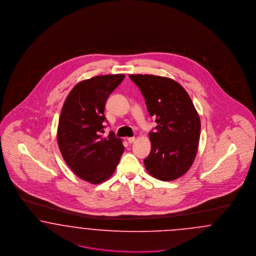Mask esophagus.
Wrapping results in <instances>:
<instances>
[{"mask_svg":"<svg viewBox=\"0 0 256 256\" xmlns=\"http://www.w3.org/2000/svg\"><path fill=\"white\" fill-rule=\"evenodd\" d=\"M127 140H128V142H129V144H133V142H136V138H134V136H131V138H127Z\"/></svg>","mask_w":256,"mask_h":256,"instance_id":"34e87169","label":"esophagus"}]
</instances>
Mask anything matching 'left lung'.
I'll return each mask as SVG.
<instances>
[{
    "label": "left lung",
    "mask_w": 256,
    "mask_h": 256,
    "mask_svg": "<svg viewBox=\"0 0 256 256\" xmlns=\"http://www.w3.org/2000/svg\"><path fill=\"white\" fill-rule=\"evenodd\" d=\"M144 96L148 112L156 116V131L150 132L151 151L144 160L147 172L169 182L182 177L196 158L200 140L198 112L186 90L171 78L130 74Z\"/></svg>",
    "instance_id": "left-lung-1"
}]
</instances>
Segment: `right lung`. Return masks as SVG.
Here are the masks:
<instances>
[{"label":"right lung","instance_id":"1","mask_svg":"<svg viewBox=\"0 0 256 256\" xmlns=\"http://www.w3.org/2000/svg\"><path fill=\"white\" fill-rule=\"evenodd\" d=\"M125 78L106 74L80 81L68 94L57 127V144L68 166L78 178L98 184L111 177L124 152L122 140L103 122L106 100Z\"/></svg>","mask_w":256,"mask_h":256}]
</instances>
